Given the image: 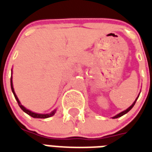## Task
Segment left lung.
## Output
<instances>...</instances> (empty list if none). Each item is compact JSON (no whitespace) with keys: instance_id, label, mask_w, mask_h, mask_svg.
I'll return each instance as SVG.
<instances>
[{"instance_id":"left-lung-1","label":"left lung","mask_w":152,"mask_h":152,"mask_svg":"<svg viewBox=\"0 0 152 152\" xmlns=\"http://www.w3.org/2000/svg\"><path fill=\"white\" fill-rule=\"evenodd\" d=\"M138 97H139V95L137 96V98H138ZM137 99H136V100L134 101V103H133V104H132V105H131L130 107H129V108H127V109H126V110H124V111H123V112H121V113H119V114H117V115H115V116H113V117H112V118H113V119H116V118H118V117H121V116H122V115H124V114H126L127 112H129L131 109L133 108V107H134V104H135V102H136V101H137Z\"/></svg>"}]
</instances>
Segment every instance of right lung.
<instances>
[{"label": "right lung", "instance_id": "add662e5", "mask_svg": "<svg viewBox=\"0 0 152 152\" xmlns=\"http://www.w3.org/2000/svg\"><path fill=\"white\" fill-rule=\"evenodd\" d=\"M10 86H11V89H12V92L14 94V95H15V99L17 100V102H18V106L20 107V108L24 112H26L27 114L29 115H31V117L33 118H40V119H45V118H49L50 116H52L53 115L55 114V112H56V110H53V112H51L49 114H39V113H35V112H32L31 111H29L28 109H27L26 107H24L22 105L20 102H19V100H18V97L17 95L15 94V89H14V87H13V82H12V76L11 78H10Z\"/></svg>", "mask_w": 152, "mask_h": 152}]
</instances>
